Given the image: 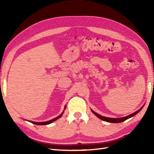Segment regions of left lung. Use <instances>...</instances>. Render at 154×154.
Wrapping results in <instances>:
<instances>
[{
  "label": "left lung",
  "mask_w": 154,
  "mask_h": 154,
  "mask_svg": "<svg viewBox=\"0 0 154 154\" xmlns=\"http://www.w3.org/2000/svg\"><path fill=\"white\" fill-rule=\"evenodd\" d=\"M143 106H144V105H143L142 107H140V108L139 109V110H137V111H135L134 113H133L129 115V116H126V117H123V118H106V117H104V116H100V115L98 114L97 113H96V112H94L93 110H92V109H91V111H92V113H93L94 114L96 117H98V118L99 119H102V120H103V121H105V122H109V123H120V122H124L125 120H126V119H129V118H132V117H133L134 116H135V115L137 114L140 110H141Z\"/></svg>",
  "instance_id": "1"
}]
</instances>
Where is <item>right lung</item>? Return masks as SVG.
Here are the masks:
<instances>
[{"label":"right lung","mask_w":154,"mask_h":154,"mask_svg":"<svg viewBox=\"0 0 154 154\" xmlns=\"http://www.w3.org/2000/svg\"><path fill=\"white\" fill-rule=\"evenodd\" d=\"M66 106L65 105L64 111L65 110V109H66ZM64 111H63V112H62V113L60 115V116H58V117H56V118H55L51 119V120H49V121H47V122H32V121H29V122H31V123H32L34 124H36V125H48V124H49L52 123V122H54V121L57 120V119H59L60 118H61V117L62 116V115H63V113H64Z\"/></svg>","instance_id":"add662e5"}]
</instances>
